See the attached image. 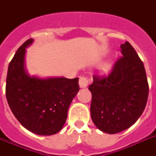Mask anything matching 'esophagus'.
<instances>
[{"mask_svg": "<svg viewBox=\"0 0 156 156\" xmlns=\"http://www.w3.org/2000/svg\"><path fill=\"white\" fill-rule=\"evenodd\" d=\"M89 82V79L86 76H81L80 78L79 84L80 87H86L87 86V83Z\"/></svg>", "mask_w": 156, "mask_h": 156, "instance_id": "esophagus-1", "label": "esophagus"}]
</instances>
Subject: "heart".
Instances as JSON below:
<instances>
[{"label": "heart", "instance_id": "heart-1", "mask_svg": "<svg viewBox=\"0 0 156 156\" xmlns=\"http://www.w3.org/2000/svg\"><path fill=\"white\" fill-rule=\"evenodd\" d=\"M109 69H110V64H109L108 63H105V64H104V66H103L102 70L104 71V72H106V71L108 70Z\"/></svg>", "mask_w": 156, "mask_h": 156}]
</instances>
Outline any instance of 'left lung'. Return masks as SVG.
<instances>
[{
  "label": "left lung",
  "mask_w": 156,
  "mask_h": 156,
  "mask_svg": "<svg viewBox=\"0 0 156 156\" xmlns=\"http://www.w3.org/2000/svg\"><path fill=\"white\" fill-rule=\"evenodd\" d=\"M123 56L106 76H93L91 117L96 127L108 134L129 128L142 115L149 87L142 60L129 42L121 44Z\"/></svg>",
  "instance_id": "obj_1"
}]
</instances>
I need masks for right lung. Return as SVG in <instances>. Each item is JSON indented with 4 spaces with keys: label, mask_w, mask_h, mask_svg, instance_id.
I'll list each match as a JSON object with an SVG mask.
<instances>
[{
    "label": "right lung",
    "mask_w": 156,
    "mask_h": 156,
    "mask_svg": "<svg viewBox=\"0 0 156 156\" xmlns=\"http://www.w3.org/2000/svg\"><path fill=\"white\" fill-rule=\"evenodd\" d=\"M27 40L10 61L5 94L12 112L27 130L39 136H51L62 129L73 98L79 92V78H39L25 70Z\"/></svg>",
    "instance_id": "right-lung-1"
}]
</instances>
